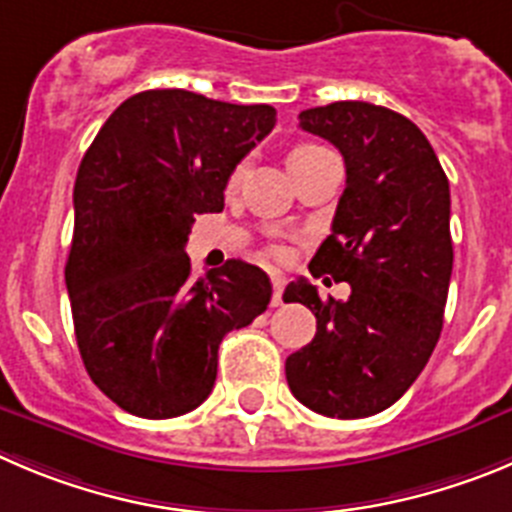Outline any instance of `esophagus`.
<instances>
[{
  "instance_id": "esophagus-1",
  "label": "esophagus",
  "mask_w": 512,
  "mask_h": 512,
  "mask_svg": "<svg viewBox=\"0 0 512 512\" xmlns=\"http://www.w3.org/2000/svg\"><path fill=\"white\" fill-rule=\"evenodd\" d=\"M270 280H272V305H280L283 303V290H285L283 272H272Z\"/></svg>"
}]
</instances>
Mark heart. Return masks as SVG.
<instances>
[{
    "mask_svg": "<svg viewBox=\"0 0 512 512\" xmlns=\"http://www.w3.org/2000/svg\"><path fill=\"white\" fill-rule=\"evenodd\" d=\"M315 151H321V146H313V143H300V146H295L293 151H290V154H288V164L295 166V164H298V161H303V159H308V156H313ZM242 176H245V164H237L232 171H229L227 184L234 189V186H237L242 181ZM270 255L272 257H283V250H270Z\"/></svg>",
    "mask_w": 512,
    "mask_h": 512,
    "instance_id": "obj_1",
    "label": "heart"
}]
</instances>
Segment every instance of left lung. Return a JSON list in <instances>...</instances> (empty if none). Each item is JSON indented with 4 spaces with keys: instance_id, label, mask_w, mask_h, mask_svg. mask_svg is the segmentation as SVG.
<instances>
[{
    "instance_id": "left-lung-1",
    "label": "left lung",
    "mask_w": 512,
    "mask_h": 512,
    "mask_svg": "<svg viewBox=\"0 0 512 512\" xmlns=\"http://www.w3.org/2000/svg\"><path fill=\"white\" fill-rule=\"evenodd\" d=\"M300 128L331 141L346 161V189L310 272L346 280L351 295L321 300L303 278L285 288V303H303L318 323L313 341L288 356L285 376L313 412L371 417L417 381L442 333L452 278L450 181L427 136L381 105L308 108Z\"/></svg>"
}]
</instances>
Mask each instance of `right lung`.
<instances>
[{
    "instance_id": "right-lung-1",
    "label": "right lung",
    "mask_w": 512,
    "mask_h": 512,
    "mask_svg": "<svg viewBox=\"0 0 512 512\" xmlns=\"http://www.w3.org/2000/svg\"><path fill=\"white\" fill-rule=\"evenodd\" d=\"M272 105L189 90L123 100L80 161L65 265L80 356L128 414L171 419L214 389L217 351L265 313L260 267L227 260L204 278L184 252L194 214L222 212L229 171L275 128Z\"/></svg>"
}]
</instances>
